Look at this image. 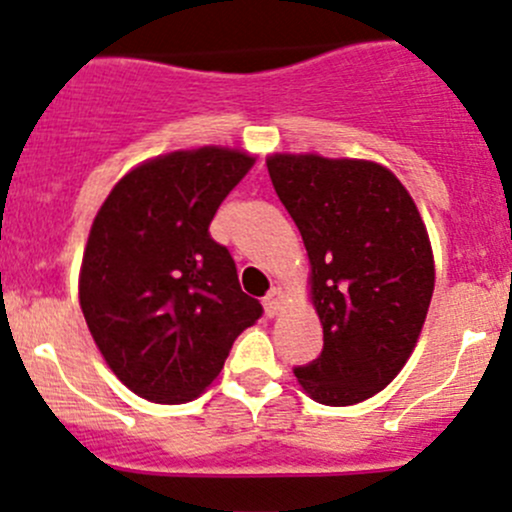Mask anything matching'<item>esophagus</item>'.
Masks as SVG:
<instances>
[{"instance_id":"esophagus-1","label":"esophagus","mask_w":512,"mask_h":512,"mask_svg":"<svg viewBox=\"0 0 512 512\" xmlns=\"http://www.w3.org/2000/svg\"><path fill=\"white\" fill-rule=\"evenodd\" d=\"M284 306H287V294H284L282 287H274L265 297V311L270 316H279L284 311Z\"/></svg>"}]
</instances>
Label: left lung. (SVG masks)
I'll use <instances>...</instances> for the list:
<instances>
[{
	"label": "left lung",
	"instance_id": "obj_1",
	"mask_svg": "<svg viewBox=\"0 0 512 512\" xmlns=\"http://www.w3.org/2000/svg\"><path fill=\"white\" fill-rule=\"evenodd\" d=\"M267 171L309 255L324 351L294 370L311 400L358 405L410 360L434 292L427 225L378 161L277 152Z\"/></svg>",
	"mask_w": 512,
	"mask_h": 512
}]
</instances>
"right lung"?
Masks as SVG:
<instances>
[{
	"label": "right lung",
	"instance_id": "obj_1",
	"mask_svg": "<svg viewBox=\"0 0 512 512\" xmlns=\"http://www.w3.org/2000/svg\"><path fill=\"white\" fill-rule=\"evenodd\" d=\"M255 161L218 144L159 154L112 186L90 225L80 309L107 368L144 400H196L260 319V301L242 292L233 257L208 233Z\"/></svg>",
	"mask_w": 512,
	"mask_h": 512
}]
</instances>
